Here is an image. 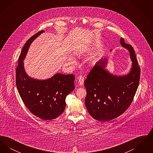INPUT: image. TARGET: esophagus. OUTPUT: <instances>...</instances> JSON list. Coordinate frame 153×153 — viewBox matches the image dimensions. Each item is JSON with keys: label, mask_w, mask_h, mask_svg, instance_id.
<instances>
[{"label": "esophagus", "mask_w": 153, "mask_h": 153, "mask_svg": "<svg viewBox=\"0 0 153 153\" xmlns=\"http://www.w3.org/2000/svg\"><path fill=\"white\" fill-rule=\"evenodd\" d=\"M77 80H78V83L80 86H82L84 84V77L80 75L78 76L77 77Z\"/></svg>", "instance_id": "1"}]
</instances>
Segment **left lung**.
Instances as JSON below:
<instances>
[{
    "mask_svg": "<svg viewBox=\"0 0 153 153\" xmlns=\"http://www.w3.org/2000/svg\"><path fill=\"white\" fill-rule=\"evenodd\" d=\"M122 46L130 54L131 71L123 76H114L104 68L106 59L97 61L84 81L85 99L88 112L96 120L106 122L119 117L130 107L138 89L140 69L134 48L120 39Z\"/></svg>",
    "mask_w": 153,
    "mask_h": 153,
    "instance_id": "left-lung-1",
    "label": "left lung"
}]
</instances>
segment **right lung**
Segmentation results:
<instances>
[{"instance_id":"obj_1","label":"right lung","mask_w":153,"mask_h":153,"mask_svg":"<svg viewBox=\"0 0 153 153\" xmlns=\"http://www.w3.org/2000/svg\"><path fill=\"white\" fill-rule=\"evenodd\" d=\"M44 30L39 31L25 44L16 68V85L26 107L35 116L43 120L59 117L65 108L66 96L74 89V76L57 73L51 79L37 80L29 77L23 68V59L33 41Z\"/></svg>"}]
</instances>
